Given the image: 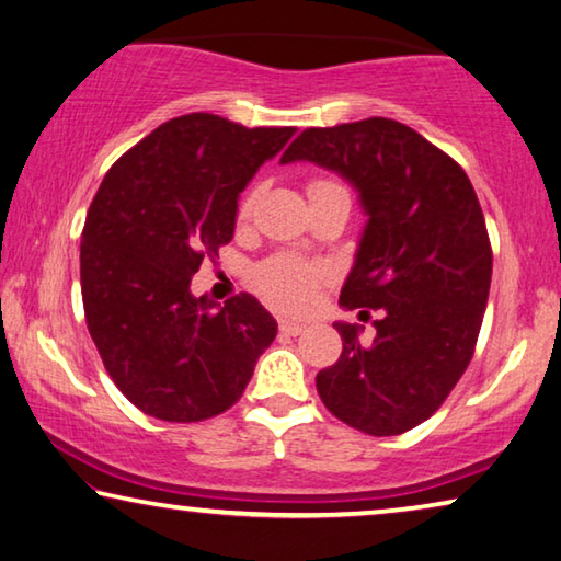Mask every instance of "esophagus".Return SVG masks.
<instances>
[{
	"label": "esophagus",
	"mask_w": 561,
	"mask_h": 561,
	"mask_svg": "<svg viewBox=\"0 0 561 561\" xmlns=\"http://www.w3.org/2000/svg\"><path fill=\"white\" fill-rule=\"evenodd\" d=\"M307 329V324H299V322H291V319H282L279 322V332L282 334H289V336H297Z\"/></svg>",
	"instance_id": "esophagus-1"
}]
</instances>
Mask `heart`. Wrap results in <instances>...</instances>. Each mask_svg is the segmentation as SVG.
<instances>
[{
	"label": "heart",
	"instance_id": "heart-1",
	"mask_svg": "<svg viewBox=\"0 0 561 561\" xmlns=\"http://www.w3.org/2000/svg\"><path fill=\"white\" fill-rule=\"evenodd\" d=\"M327 186H342L332 180H312L309 182V194L319 190H327ZM254 194H247V197L239 202V219H244L249 211H252ZM324 264L309 262L305 256L297 254H274L270 260H264L254 272V282L260 287L262 295L277 305L279 309H287V312H301L312 305L317 295V287L324 282Z\"/></svg>",
	"mask_w": 561,
	"mask_h": 561
}]
</instances>
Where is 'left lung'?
Returning a JSON list of instances; mask_svg holds the SVG:
<instances>
[{"label": "left lung", "instance_id": "left-lung-1", "mask_svg": "<svg viewBox=\"0 0 561 561\" xmlns=\"http://www.w3.org/2000/svg\"><path fill=\"white\" fill-rule=\"evenodd\" d=\"M295 159L359 190L369 221L340 301L385 314L371 344L354 324H334L342 354L317 375V392L354 430L404 434L444 404L482 329L492 244L477 192L447 152L387 117L309 127L282 154Z\"/></svg>", "mask_w": 561, "mask_h": 561}]
</instances>
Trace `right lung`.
Masks as SVG:
<instances>
[{"label": "right lung", "instance_id": "1", "mask_svg": "<svg viewBox=\"0 0 561 561\" xmlns=\"http://www.w3.org/2000/svg\"><path fill=\"white\" fill-rule=\"evenodd\" d=\"M295 127L192 112L124 152L89 204L79 247L87 329L119 392L164 422L239 402L277 322L252 295L192 297L204 260L234 234L237 197Z\"/></svg>", "mask_w": 561, "mask_h": 561}]
</instances>
